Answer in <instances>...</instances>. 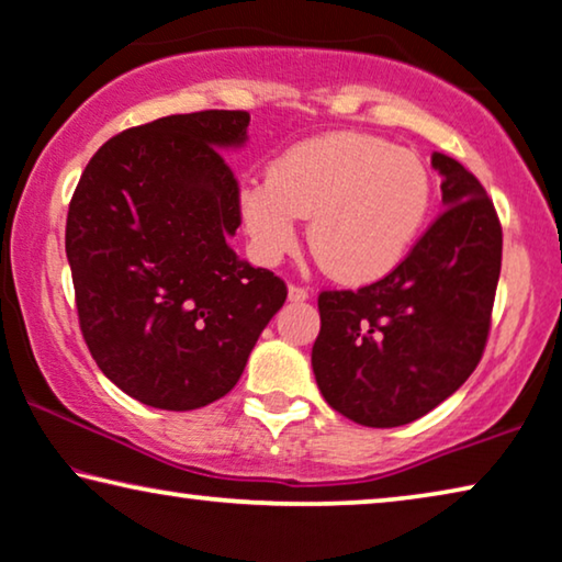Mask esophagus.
Wrapping results in <instances>:
<instances>
[{"label":"esophagus","instance_id":"34e87169","mask_svg":"<svg viewBox=\"0 0 562 562\" xmlns=\"http://www.w3.org/2000/svg\"><path fill=\"white\" fill-rule=\"evenodd\" d=\"M307 297H310V292L305 288H297V284H290V288H288L290 303H305Z\"/></svg>","mask_w":562,"mask_h":562}]
</instances>
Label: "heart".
<instances>
[{
	"label": "heart",
	"mask_w": 562,
	"mask_h": 562,
	"mask_svg": "<svg viewBox=\"0 0 562 562\" xmlns=\"http://www.w3.org/2000/svg\"><path fill=\"white\" fill-rule=\"evenodd\" d=\"M270 179L239 189V216L255 252L272 259L297 241V216L325 272L368 284L404 262L431 209V176L414 150L353 131L290 146Z\"/></svg>",
	"instance_id": "1"
}]
</instances>
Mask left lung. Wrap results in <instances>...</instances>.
Returning a JSON list of instances; mask_svg holds the SVG:
<instances>
[{
    "mask_svg": "<svg viewBox=\"0 0 562 562\" xmlns=\"http://www.w3.org/2000/svg\"><path fill=\"white\" fill-rule=\"evenodd\" d=\"M441 214L386 278L321 292L313 373L350 422L391 429L447 401L480 363L502 265V229L482 183L434 154Z\"/></svg>",
    "mask_w": 562,
    "mask_h": 562,
    "instance_id": "obj_1",
    "label": "left lung"
}]
</instances>
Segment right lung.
Returning a JSON list of instances; mask_svg holds the SVG:
<instances>
[{
    "label": "right lung",
    "instance_id": "right-lung-1",
    "mask_svg": "<svg viewBox=\"0 0 562 562\" xmlns=\"http://www.w3.org/2000/svg\"><path fill=\"white\" fill-rule=\"evenodd\" d=\"M249 113L166 115L98 148L65 227L75 305L90 353L140 404L191 412L245 371L288 288L229 247L239 187L224 150Z\"/></svg>",
    "mask_w": 562,
    "mask_h": 562
}]
</instances>
